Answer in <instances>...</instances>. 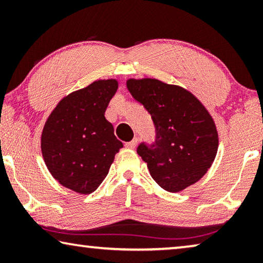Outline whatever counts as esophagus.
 <instances>
[{
    "mask_svg": "<svg viewBox=\"0 0 263 263\" xmlns=\"http://www.w3.org/2000/svg\"><path fill=\"white\" fill-rule=\"evenodd\" d=\"M138 145V139L135 138V139L131 140L130 142H126V147H130V148H136V146Z\"/></svg>",
    "mask_w": 263,
    "mask_h": 263,
    "instance_id": "1",
    "label": "esophagus"
}]
</instances>
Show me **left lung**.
Masks as SVG:
<instances>
[{
	"instance_id": "1",
	"label": "left lung",
	"mask_w": 263,
	"mask_h": 263,
	"mask_svg": "<svg viewBox=\"0 0 263 263\" xmlns=\"http://www.w3.org/2000/svg\"><path fill=\"white\" fill-rule=\"evenodd\" d=\"M133 99L152 116L154 144L137 153L153 180L169 193H179L205 175L216 158L218 132L212 116L186 89L157 79H128Z\"/></svg>"
}]
</instances>
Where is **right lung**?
I'll return each mask as SVG.
<instances>
[{"mask_svg": "<svg viewBox=\"0 0 263 263\" xmlns=\"http://www.w3.org/2000/svg\"><path fill=\"white\" fill-rule=\"evenodd\" d=\"M118 89L116 79L97 80L64 97L42 132L44 161L61 185L88 195L108 175L123 142L104 117Z\"/></svg>", "mask_w": 263, "mask_h": 263, "instance_id": "right-lung-1", "label": "right lung"}]
</instances>
